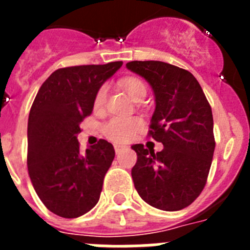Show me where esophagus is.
Segmentation results:
<instances>
[{"mask_svg":"<svg viewBox=\"0 0 250 250\" xmlns=\"http://www.w3.org/2000/svg\"><path fill=\"white\" fill-rule=\"evenodd\" d=\"M114 149H115V152H116V154H119V152L123 151V150L125 149V146H124V145H115Z\"/></svg>","mask_w":250,"mask_h":250,"instance_id":"34e87169","label":"esophagus"}]
</instances>
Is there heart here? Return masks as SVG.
<instances>
[{
	"label": "heart",
	"instance_id": "heart-1",
	"mask_svg": "<svg viewBox=\"0 0 250 250\" xmlns=\"http://www.w3.org/2000/svg\"><path fill=\"white\" fill-rule=\"evenodd\" d=\"M124 89L126 90L129 96L134 100L141 94H146V86L140 79L136 77H127L123 80ZM107 98V86L103 85L95 94L94 106L96 109L104 106ZM143 123L139 118H119L114 116L109 121L104 124V134L109 140L114 143H126L135 136L136 132L141 129Z\"/></svg>",
	"mask_w": 250,
	"mask_h": 250
}]
</instances>
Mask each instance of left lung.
Listing matches in <instances>:
<instances>
[{"instance_id":"8db88e82","label":"left lung","mask_w":250,"mask_h":250,"mask_svg":"<svg viewBox=\"0 0 250 250\" xmlns=\"http://www.w3.org/2000/svg\"><path fill=\"white\" fill-rule=\"evenodd\" d=\"M130 71L150 83L155 111L147 135L164 145L154 152L132 145L138 160L131 169L141 199L156 209L182 210L207 184L215 140L211 107L193 74L161 61H131Z\"/></svg>"}]
</instances>
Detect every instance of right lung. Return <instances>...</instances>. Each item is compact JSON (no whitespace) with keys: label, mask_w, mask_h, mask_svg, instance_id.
Segmentation results:
<instances>
[{"label":"right lung","mask_w":250,"mask_h":250,"mask_svg":"<svg viewBox=\"0 0 250 250\" xmlns=\"http://www.w3.org/2000/svg\"><path fill=\"white\" fill-rule=\"evenodd\" d=\"M123 65L59 68L42 83L31 106L27 125V167L31 183L48 210L77 218L100 199L105 174L115 158L106 140L80 154V124L94 109L96 91Z\"/></svg>","instance_id":"add662e5"}]
</instances>
